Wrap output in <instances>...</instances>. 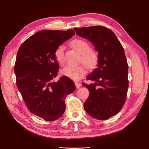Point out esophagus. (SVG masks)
<instances>
[{"mask_svg":"<svg viewBox=\"0 0 149 149\" xmlns=\"http://www.w3.org/2000/svg\"><path fill=\"white\" fill-rule=\"evenodd\" d=\"M75 86H76V88L78 89V88H79L81 86V84L78 83H75Z\"/></svg>","mask_w":149,"mask_h":149,"instance_id":"obj_1","label":"esophagus"}]
</instances>
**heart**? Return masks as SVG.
<instances>
[{
  "instance_id": "heart-1",
  "label": "heart",
  "mask_w": 149,
  "mask_h": 149,
  "mask_svg": "<svg viewBox=\"0 0 149 149\" xmlns=\"http://www.w3.org/2000/svg\"><path fill=\"white\" fill-rule=\"evenodd\" d=\"M71 45L76 51L82 54L81 61H82L89 69H93L97 66L99 61L98 55L96 52L90 49L91 47L88 42L83 40L76 39L71 42ZM65 45H60L56 48L55 52L56 59L60 63H63L65 61ZM86 73V68L83 65L78 66L67 65L61 70L63 75L74 81H78L82 78Z\"/></svg>"
}]
</instances>
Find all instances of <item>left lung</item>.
I'll list each match as a JSON object with an SVG mask.
<instances>
[{"instance_id": "left-lung-1", "label": "left lung", "mask_w": 149, "mask_h": 149, "mask_svg": "<svg viewBox=\"0 0 149 149\" xmlns=\"http://www.w3.org/2000/svg\"><path fill=\"white\" fill-rule=\"evenodd\" d=\"M76 34L88 39L98 52L97 67L83 83L90 93L84 110L93 118L106 120L124 106L129 86L128 64L124 48L111 30L102 26L74 28Z\"/></svg>"}]
</instances>
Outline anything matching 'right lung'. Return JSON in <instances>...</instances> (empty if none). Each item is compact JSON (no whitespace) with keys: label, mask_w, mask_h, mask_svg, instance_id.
Here are the masks:
<instances>
[{"label":"right lung","mask_w":149,"mask_h":149,"mask_svg":"<svg viewBox=\"0 0 149 149\" xmlns=\"http://www.w3.org/2000/svg\"><path fill=\"white\" fill-rule=\"evenodd\" d=\"M74 34L72 29L40 31L26 39L17 52V86L29 110L47 121L63 114L65 98L75 90L73 81L65 76L56 82L53 79L59 70L56 49Z\"/></svg>","instance_id":"right-lung-1"}]
</instances>
